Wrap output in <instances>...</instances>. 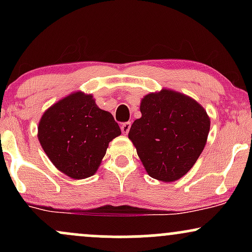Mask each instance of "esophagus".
<instances>
[{"instance_id": "1", "label": "esophagus", "mask_w": 252, "mask_h": 252, "mask_svg": "<svg viewBox=\"0 0 252 252\" xmlns=\"http://www.w3.org/2000/svg\"><path fill=\"white\" fill-rule=\"evenodd\" d=\"M130 126H131V122H124L121 124V130H122V132L124 135L128 134L129 130H130Z\"/></svg>"}]
</instances>
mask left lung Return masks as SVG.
Returning a JSON list of instances; mask_svg holds the SVG:
<instances>
[{
	"instance_id": "left-lung-1",
	"label": "left lung",
	"mask_w": 252,
	"mask_h": 252,
	"mask_svg": "<svg viewBox=\"0 0 252 252\" xmlns=\"http://www.w3.org/2000/svg\"><path fill=\"white\" fill-rule=\"evenodd\" d=\"M140 110L142 117L129 131L138 158L152 178L178 180L192 168L206 144V111L194 99L170 90L147 94Z\"/></svg>"
}]
</instances>
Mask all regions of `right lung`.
<instances>
[{"instance_id":"add662e5","label":"right lung","mask_w":252,"mask_h":252,"mask_svg":"<svg viewBox=\"0 0 252 252\" xmlns=\"http://www.w3.org/2000/svg\"><path fill=\"white\" fill-rule=\"evenodd\" d=\"M40 144L60 172L72 179L94 175L109 142L121 135L112 115L91 94L76 92L52 105L39 123Z\"/></svg>"}]
</instances>
